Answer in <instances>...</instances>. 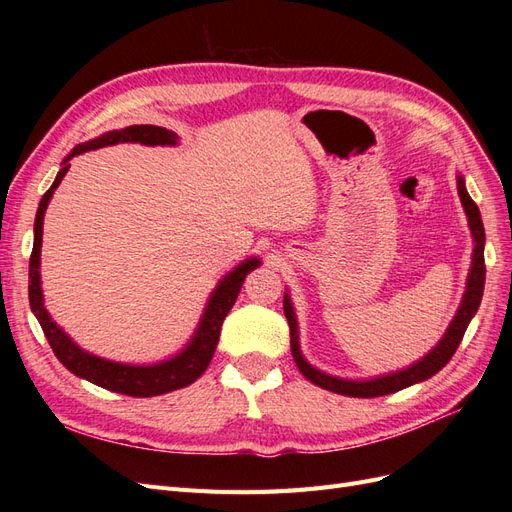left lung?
<instances>
[{"label":"left lung","instance_id":"1","mask_svg":"<svg viewBox=\"0 0 512 512\" xmlns=\"http://www.w3.org/2000/svg\"><path fill=\"white\" fill-rule=\"evenodd\" d=\"M459 183V196H461V205L466 209V215L470 220V228L474 235V262L470 269V277H468V288L466 294H463V301L459 312L455 316V320L448 327L446 335L442 337V342L433 348L423 361L414 363L412 367L399 371V374H391L384 378H376V380H365V382H354V380H339V378H331L322 371L314 369L309 365L299 350V337H297V320H294V312L290 299L284 297V314L288 320L290 327V350L294 356V363H297L301 374L314 382L316 386H322V389L339 393V395H348V397H382V395H391L395 391L406 389V386H412L416 382H423L427 378H431L433 374L451 361V356L455 354V350L459 348L463 333H466L468 324L472 320V316L476 314V309L480 305V299H483V288H485V228H483V220H480V211L476 207L474 200L470 198V194L466 192V185H463V179H457Z\"/></svg>","mask_w":512,"mask_h":512}]
</instances>
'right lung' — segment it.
<instances>
[{"instance_id":"add662e5","label":"right lung","mask_w":512,"mask_h":512,"mask_svg":"<svg viewBox=\"0 0 512 512\" xmlns=\"http://www.w3.org/2000/svg\"><path fill=\"white\" fill-rule=\"evenodd\" d=\"M115 143L175 145L177 134L166 130V128H158V126H130L123 130L106 132L100 138H96V141L72 149L70 156L64 160V168L59 170L53 185L42 196L38 213H36L34 250H32V256H29V305H32V312L36 314L40 327H42L46 339H49V344L59 359V363L66 369H70L74 376L94 382L106 391H115V393H123L130 397H153V395H164L170 391L183 389V386H188L203 376V371L207 369V365L213 359L215 348H218L222 322L228 316L230 307L237 301V294L243 286L245 275L258 267V260L252 258L247 262H241L235 271H232L228 277H224V282L218 286V290L213 292V297L205 309L203 320H200V327L192 339V344L185 348L179 356H175V359H170L160 365L132 367V365L104 361V359H98V356H94V354L83 352L51 320L49 312H46L44 303H42L40 273H38L40 245H42V222H44V211H46V207H49V200H51L55 188L68 173V168H70L68 160L79 156V153H83V151L115 145Z\"/></svg>"}]
</instances>
